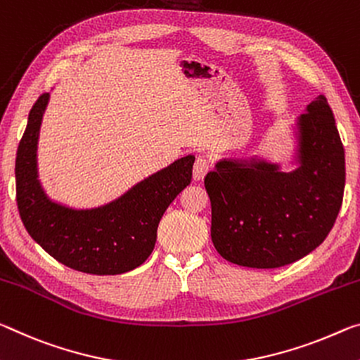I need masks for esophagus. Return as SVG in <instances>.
Here are the masks:
<instances>
[{"label":"esophagus","instance_id":"34e87169","mask_svg":"<svg viewBox=\"0 0 360 360\" xmlns=\"http://www.w3.org/2000/svg\"><path fill=\"white\" fill-rule=\"evenodd\" d=\"M210 169V162L205 157H198L193 163V179L202 181Z\"/></svg>","mask_w":360,"mask_h":360}]
</instances>
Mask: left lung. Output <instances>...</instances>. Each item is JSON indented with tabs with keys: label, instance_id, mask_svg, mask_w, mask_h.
<instances>
[{
	"label": "left lung",
	"instance_id": "8db88e82",
	"mask_svg": "<svg viewBox=\"0 0 360 360\" xmlns=\"http://www.w3.org/2000/svg\"><path fill=\"white\" fill-rule=\"evenodd\" d=\"M290 131L293 149L283 163L221 158L205 178L211 240L233 264H292L327 238L340 213L345 149L327 99L317 96Z\"/></svg>",
	"mask_w": 360,
	"mask_h": 360
}]
</instances>
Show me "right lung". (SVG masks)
<instances>
[{
	"label": "right lung",
	"instance_id": "add662e5",
	"mask_svg": "<svg viewBox=\"0 0 360 360\" xmlns=\"http://www.w3.org/2000/svg\"><path fill=\"white\" fill-rule=\"evenodd\" d=\"M51 94L39 96L28 113L17 149V207L27 232L44 252L72 269L115 276L149 258L158 222L169 203L191 184L193 155L147 176L104 205L75 208L51 198L39 181L38 141Z\"/></svg>",
	"mask_w": 360,
	"mask_h": 360
}]
</instances>
